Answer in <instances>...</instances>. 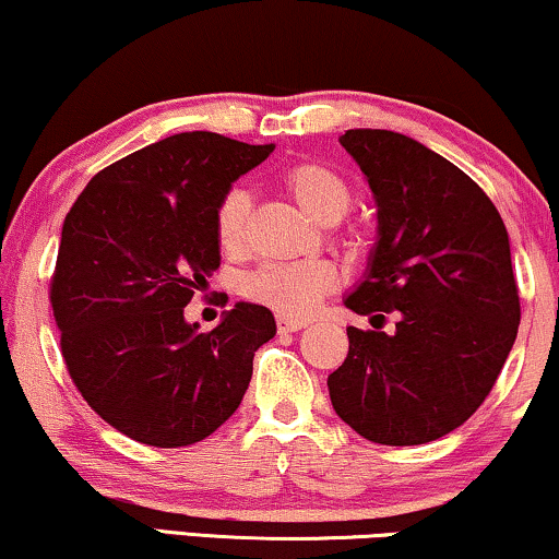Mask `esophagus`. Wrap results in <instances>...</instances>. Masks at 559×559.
<instances>
[{
	"label": "esophagus",
	"mask_w": 559,
	"mask_h": 559,
	"mask_svg": "<svg viewBox=\"0 0 559 559\" xmlns=\"http://www.w3.org/2000/svg\"><path fill=\"white\" fill-rule=\"evenodd\" d=\"M276 326H278V334H298L301 329H306L304 321L283 317V313H281V317H276Z\"/></svg>",
	"instance_id": "34e87169"
}]
</instances>
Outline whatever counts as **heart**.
I'll use <instances>...</instances> for the list:
<instances>
[{
  "mask_svg": "<svg viewBox=\"0 0 559 559\" xmlns=\"http://www.w3.org/2000/svg\"><path fill=\"white\" fill-rule=\"evenodd\" d=\"M281 182L298 207L321 223H334L355 204V187L349 179L324 162L306 159L290 164L281 175ZM250 215L253 198L248 187H227L215 207V238L227 255H238L248 248ZM334 286L336 271L326 261L273 263L248 276L246 294L283 317H309Z\"/></svg>",
  "mask_w": 559,
  "mask_h": 559,
  "instance_id": "heart-1",
  "label": "heart"
}]
</instances>
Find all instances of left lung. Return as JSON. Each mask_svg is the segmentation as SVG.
Listing matches in <instances>:
<instances>
[{
    "instance_id": "8db88e82",
    "label": "left lung",
    "mask_w": 559,
    "mask_h": 559,
    "mask_svg": "<svg viewBox=\"0 0 559 559\" xmlns=\"http://www.w3.org/2000/svg\"><path fill=\"white\" fill-rule=\"evenodd\" d=\"M355 156L380 204V240L347 309L349 355L329 397L361 438L420 445L451 433L489 395L516 340L522 306L499 210L481 187L411 136L352 129ZM395 312L396 332H381Z\"/></svg>"
}]
</instances>
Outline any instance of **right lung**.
Instances as JSON below:
<instances>
[{
    "instance_id": "add662e5",
    "label": "right lung",
    "mask_w": 559,
    "mask_h": 559,
    "mask_svg": "<svg viewBox=\"0 0 559 559\" xmlns=\"http://www.w3.org/2000/svg\"><path fill=\"white\" fill-rule=\"evenodd\" d=\"M273 144L175 133L100 169L62 223L50 278L68 374L108 426L139 443H200L238 411L265 306L235 304L212 332L185 306L219 265L215 207Z\"/></svg>"
}]
</instances>
